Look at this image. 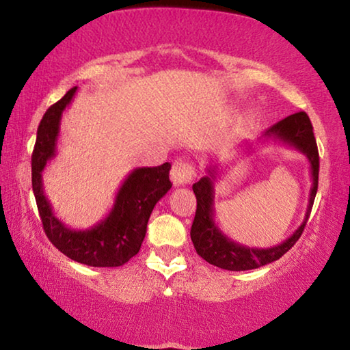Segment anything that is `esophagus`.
Wrapping results in <instances>:
<instances>
[{
	"label": "esophagus",
	"instance_id": "obj_1",
	"mask_svg": "<svg viewBox=\"0 0 350 350\" xmlns=\"http://www.w3.org/2000/svg\"><path fill=\"white\" fill-rule=\"evenodd\" d=\"M193 176H194V171L189 162L177 159V161L173 163V168H171V180H173L176 187L188 185V183L193 180Z\"/></svg>",
	"mask_w": 350,
	"mask_h": 350
}]
</instances>
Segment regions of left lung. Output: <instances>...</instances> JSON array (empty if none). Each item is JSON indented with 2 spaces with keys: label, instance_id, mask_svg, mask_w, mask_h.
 I'll return each instance as SVG.
<instances>
[{
  "label": "left lung",
  "instance_id": "1",
  "mask_svg": "<svg viewBox=\"0 0 350 350\" xmlns=\"http://www.w3.org/2000/svg\"><path fill=\"white\" fill-rule=\"evenodd\" d=\"M264 137L273 139L293 146L295 150L301 151L309 159L312 188L306 217L303 224L299 225L298 230L290 238L275 247L254 248L238 244V242L230 239L227 234H224L215 222L213 200H215V180L217 170L211 165V167L206 168L208 176H204L202 179L193 185V191L198 199V208L189 234H191V241L199 256L204 258L206 262L216 265L219 269L232 271L253 270L280 259L282 254H286L296 244V241L299 239V236L304 232L307 219L310 216L312 205L318 189L319 156L309 116L306 112H296V114L282 118L281 122L275 123L273 126H270L265 131Z\"/></svg>",
  "mask_w": 350,
  "mask_h": 350
}]
</instances>
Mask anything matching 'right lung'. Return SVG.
<instances>
[{
    "mask_svg": "<svg viewBox=\"0 0 350 350\" xmlns=\"http://www.w3.org/2000/svg\"><path fill=\"white\" fill-rule=\"evenodd\" d=\"M77 86L52 105L41 118L32 152V188L44 233L68 258L91 267H120L139 253L154 205L168 193L171 165L135 168L118 188L116 202L103 221L86 230H72L58 219L44 196L43 171L57 154L62 114L72 102Z\"/></svg>",
    "mask_w": 350,
    "mask_h": 350,
    "instance_id": "obj_1",
    "label": "right lung"
}]
</instances>
